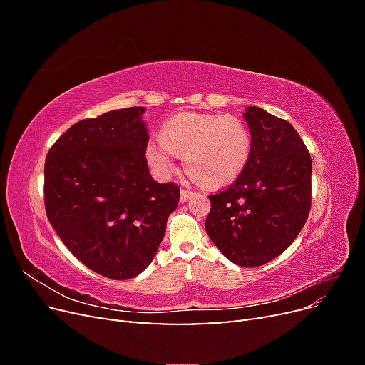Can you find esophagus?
<instances>
[{
	"mask_svg": "<svg viewBox=\"0 0 365 365\" xmlns=\"http://www.w3.org/2000/svg\"><path fill=\"white\" fill-rule=\"evenodd\" d=\"M192 196H193V193H192V192H189V190H182V192H181V195H180V200H181V202L184 204V202L189 201Z\"/></svg>",
	"mask_w": 365,
	"mask_h": 365,
	"instance_id": "1",
	"label": "esophagus"
}]
</instances>
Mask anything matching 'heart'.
<instances>
[{
  "mask_svg": "<svg viewBox=\"0 0 365 365\" xmlns=\"http://www.w3.org/2000/svg\"><path fill=\"white\" fill-rule=\"evenodd\" d=\"M160 138L146 148L153 170L164 178L170 176L176 153L184 157L192 178L212 189L236 181L251 155L250 130L233 115H175L163 126Z\"/></svg>",
  "mask_w": 365,
  "mask_h": 365,
  "instance_id": "heart-1",
  "label": "heart"
}]
</instances>
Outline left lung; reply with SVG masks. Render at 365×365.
I'll return each mask as SVG.
<instances>
[{
    "label": "left lung",
    "instance_id": "1",
    "mask_svg": "<svg viewBox=\"0 0 365 365\" xmlns=\"http://www.w3.org/2000/svg\"><path fill=\"white\" fill-rule=\"evenodd\" d=\"M244 118L251 134L245 170L225 192L208 196V237L239 267L256 268L288 248L311 210L312 160L294 126L259 106Z\"/></svg>",
    "mask_w": 365,
    "mask_h": 365
}]
</instances>
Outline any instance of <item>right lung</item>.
<instances>
[{
  "mask_svg": "<svg viewBox=\"0 0 365 365\" xmlns=\"http://www.w3.org/2000/svg\"><path fill=\"white\" fill-rule=\"evenodd\" d=\"M146 108L77 121L46 160V210L61 240L85 267L128 280L155 257L180 187L152 178Z\"/></svg>",
  "mask_w": 365,
  "mask_h": 365,
  "instance_id": "1",
  "label": "right lung"
}]
</instances>
